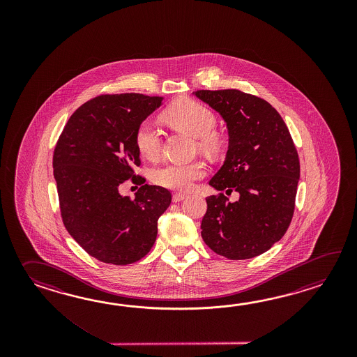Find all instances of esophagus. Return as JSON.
<instances>
[{
  "mask_svg": "<svg viewBox=\"0 0 357 357\" xmlns=\"http://www.w3.org/2000/svg\"><path fill=\"white\" fill-rule=\"evenodd\" d=\"M186 197V194H183V192H175L174 194V197H172V202L174 203H178V202H181Z\"/></svg>",
  "mask_w": 357,
  "mask_h": 357,
  "instance_id": "34e87169",
  "label": "esophagus"
}]
</instances>
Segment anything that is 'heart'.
<instances>
[{"mask_svg":"<svg viewBox=\"0 0 357 357\" xmlns=\"http://www.w3.org/2000/svg\"><path fill=\"white\" fill-rule=\"evenodd\" d=\"M160 119L168 126L197 137V148L209 155H218L225 145L226 137L215 129V114L209 107L195 99L181 98L168 106ZM137 152L146 160H157L162 152V135L149 121L142 122L135 132ZM205 176V166L202 162L191 163H167L155 168L152 172L153 181L171 190L188 191L194 183Z\"/></svg>","mask_w":357,"mask_h":357,"instance_id":"obj_1","label":"heart"}]
</instances>
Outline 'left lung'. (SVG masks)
Returning a JSON list of instances; mask_svg holds the SVG:
<instances>
[{
    "mask_svg": "<svg viewBox=\"0 0 357 357\" xmlns=\"http://www.w3.org/2000/svg\"><path fill=\"white\" fill-rule=\"evenodd\" d=\"M195 96L220 112L229 135L226 160L209 183L240 194L235 203L223 192L206 197L202 237L225 258L258 257L281 240L292 220L300 178L296 146L281 114L264 99L237 89Z\"/></svg>",
    "mask_w": 357,
    "mask_h": 357,
    "instance_id": "left-lung-1",
    "label": "left lung"
}]
</instances>
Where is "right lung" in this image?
Masks as SVG:
<instances>
[{
  "label": "right lung",
  "mask_w": 357,
  "mask_h": 357,
  "mask_svg": "<svg viewBox=\"0 0 357 357\" xmlns=\"http://www.w3.org/2000/svg\"><path fill=\"white\" fill-rule=\"evenodd\" d=\"M162 103L139 93L102 94L79 107L54 152L61 218L91 257L114 266L144 258L157 238V222L171 192L135 174L139 125ZM141 185L135 199L122 197L126 181Z\"/></svg>",
  "instance_id": "obj_1"
}]
</instances>
